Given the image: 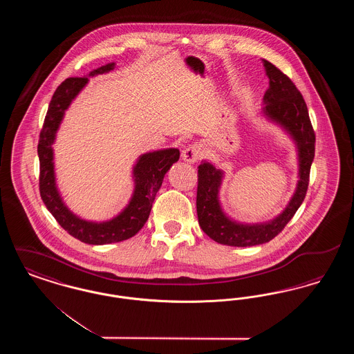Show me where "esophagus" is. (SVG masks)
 <instances>
[{
    "label": "esophagus",
    "instance_id": "34e87169",
    "mask_svg": "<svg viewBox=\"0 0 354 354\" xmlns=\"http://www.w3.org/2000/svg\"><path fill=\"white\" fill-rule=\"evenodd\" d=\"M201 153H202V151H201V146L199 145H189L182 151V159L187 162V163H189V165H194V163H196L199 160Z\"/></svg>",
    "mask_w": 354,
    "mask_h": 354
}]
</instances>
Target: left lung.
<instances>
[{
  "mask_svg": "<svg viewBox=\"0 0 354 354\" xmlns=\"http://www.w3.org/2000/svg\"><path fill=\"white\" fill-rule=\"evenodd\" d=\"M261 61L270 87L263 97L260 115L280 127L293 142L297 156V183L286 208L274 218L260 223L239 221L224 211L220 201L225 172L212 162L203 159L198 169L196 195L199 225L212 240L231 247L260 245L283 231L304 202L315 158L316 138L303 95L284 73L268 61Z\"/></svg>",
  "mask_w": 354,
  "mask_h": 354,
  "instance_id": "left-lung-1",
  "label": "left lung"
}]
</instances>
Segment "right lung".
Instances as JSON below:
<instances>
[{
  "instance_id": "1",
  "label": "right lung",
  "mask_w": 354,
  "mask_h": 354,
  "mask_svg": "<svg viewBox=\"0 0 354 354\" xmlns=\"http://www.w3.org/2000/svg\"><path fill=\"white\" fill-rule=\"evenodd\" d=\"M117 68L115 62L94 68L82 78H68L59 84L51 98L44 127L39 135V192L46 208L59 225L75 239L86 244L103 245L127 240L139 232L151 212L156 192L163 183V178L178 162V149H162L140 153L135 160L131 178L134 189L129 203L111 219L87 220L74 214L64 201L57 185L54 147L57 133L65 118L70 104L80 95L91 77L110 73Z\"/></svg>"
}]
</instances>
